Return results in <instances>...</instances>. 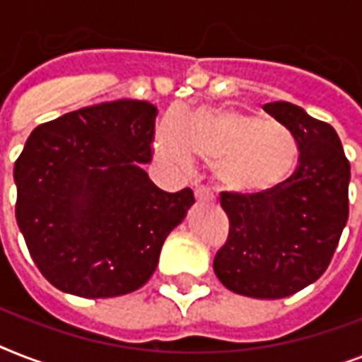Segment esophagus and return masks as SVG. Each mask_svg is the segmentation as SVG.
<instances>
[{
	"mask_svg": "<svg viewBox=\"0 0 362 362\" xmlns=\"http://www.w3.org/2000/svg\"><path fill=\"white\" fill-rule=\"evenodd\" d=\"M195 199H197V203H209L214 199V195L206 186H197L195 187Z\"/></svg>",
	"mask_w": 362,
	"mask_h": 362,
	"instance_id": "34e87169",
	"label": "esophagus"
}]
</instances>
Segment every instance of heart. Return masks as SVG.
Segmentation results:
<instances>
[{"mask_svg": "<svg viewBox=\"0 0 362 362\" xmlns=\"http://www.w3.org/2000/svg\"><path fill=\"white\" fill-rule=\"evenodd\" d=\"M159 158L192 163L193 153L212 163L221 187L263 193L286 182L295 169L298 146L286 125L237 109H193L165 116L156 131Z\"/></svg>", "mask_w": 362, "mask_h": 362, "instance_id": "b5f03b06", "label": "heart"}]
</instances>
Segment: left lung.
<instances>
[{"label": "left lung", "mask_w": 362, "mask_h": 362, "mask_svg": "<svg viewBox=\"0 0 362 362\" xmlns=\"http://www.w3.org/2000/svg\"><path fill=\"white\" fill-rule=\"evenodd\" d=\"M263 109L293 133L298 165L269 192H221L229 235L214 272L233 293L284 298L314 284L331 263L348 223L351 173L332 125L286 101Z\"/></svg>", "instance_id": "obj_1"}]
</instances>
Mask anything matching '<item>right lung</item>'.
Returning a JSON list of instances; mask_svg holds the SVG:
<instances>
[{
	"label": "right lung",
	"instance_id": "right-lung-1",
	"mask_svg": "<svg viewBox=\"0 0 362 362\" xmlns=\"http://www.w3.org/2000/svg\"><path fill=\"white\" fill-rule=\"evenodd\" d=\"M158 109L118 99L37 125L14 163L16 221L41 274L59 291L107 298L136 291L189 210V187L159 189L152 161Z\"/></svg>",
	"mask_w": 362,
	"mask_h": 362
}]
</instances>
